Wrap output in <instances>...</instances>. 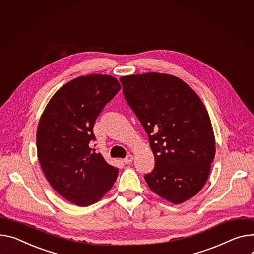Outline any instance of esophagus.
<instances>
[{
	"label": "esophagus",
	"instance_id": "1",
	"mask_svg": "<svg viewBox=\"0 0 254 254\" xmlns=\"http://www.w3.org/2000/svg\"><path fill=\"white\" fill-rule=\"evenodd\" d=\"M132 159H133L132 155H127V156L123 160V162H125L126 164H129V163L132 162Z\"/></svg>",
	"mask_w": 254,
	"mask_h": 254
}]
</instances>
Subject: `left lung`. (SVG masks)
Wrapping results in <instances>:
<instances>
[{
    "label": "left lung",
    "mask_w": 254,
    "mask_h": 254,
    "mask_svg": "<svg viewBox=\"0 0 254 254\" xmlns=\"http://www.w3.org/2000/svg\"><path fill=\"white\" fill-rule=\"evenodd\" d=\"M127 104L145 128L155 166L145 175L151 191L180 204L205 185L215 155L208 112L177 76L149 72L121 77Z\"/></svg>",
    "instance_id": "obj_1"
}]
</instances>
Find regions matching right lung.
<instances>
[{
  "label": "right lung",
  "mask_w": 254,
  "mask_h": 254,
  "mask_svg": "<svg viewBox=\"0 0 254 254\" xmlns=\"http://www.w3.org/2000/svg\"><path fill=\"white\" fill-rule=\"evenodd\" d=\"M110 75L76 77L61 87L46 106L38 127L37 150L53 189L77 206H89L113 186L118 168L90 146L97 117L118 93Z\"/></svg>",
  "instance_id": "1"
}]
</instances>
